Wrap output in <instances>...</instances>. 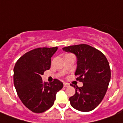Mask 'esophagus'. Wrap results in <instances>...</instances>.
I'll use <instances>...</instances> for the list:
<instances>
[{"mask_svg": "<svg viewBox=\"0 0 123 123\" xmlns=\"http://www.w3.org/2000/svg\"><path fill=\"white\" fill-rule=\"evenodd\" d=\"M63 85H64L65 87H68V86H70V85L68 83H63Z\"/></svg>", "mask_w": 123, "mask_h": 123, "instance_id": "34e87169", "label": "esophagus"}]
</instances>
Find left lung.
<instances>
[{
  "mask_svg": "<svg viewBox=\"0 0 123 123\" xmlns=\"http://www.w3.org/2000/svg\"><path fill=\"white\" fill-rule=\"evenodd\" d=\"M63 51L76 56V80L83 82V86L73 85L76 93L69 98L71 106L81 112H90L99 105L110 81V65L101 51L86 44L63 47Z\"/></svg>",
  "mask_w": 123,
  "mask_h": 123,
  "instance_id": "8db88e82",
  "label": "left lung"
}]
</instances>
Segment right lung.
<instances>
[{"label":"right lung","instance_id":"obj_1","mask_svg":"<svg viewBox=\"0 0 123 123\" xmlns=\"http://www.w3.org/2000/svg\"><path fill=\"white\" fill-rule=\"evenodd\" d=\"M58 47L33 49L20 57L13 69V80L22 103L35 113H42L53 106L57 92L63 84L56 79L43 82L42 75L51 67V58Z\"/></svg>","mask_w":123,"mask_h":123}]
</instances>
